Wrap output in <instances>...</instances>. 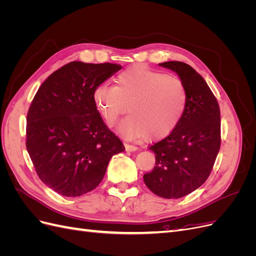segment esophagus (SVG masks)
I'll use <instances>...</instances> for the list:
<instances>
[{
  "mask_svg": "<svg viewBox=\"0 0 256 256\" xmlns=\"http://www.w3.org/2000/svg\"><path fill=\"white\" fill-rule=\"evenodd\" d=\"M125 148L126 150L128 152H136L138 150V147L136 145H131V144H128V143H125Z\"/></svg>",
  "mask_w": 256,
  "mask_h": 256,
  "instance_id": "obj_1",
  "label": "esophagus"
}]
</instances>
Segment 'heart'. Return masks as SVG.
<instances>
[{
	"label": "heart",
	"instance_id": "1",
	"mask_svg": "<svg viewBox=\"0 0 256 256\" xmlns=\"http://www.w3.org/2000/svg\"><path fill=\"white\" fill-rule=\"evenodd\" d=\"M115 82L97 85L94 102L109 126L118 122L128 106L129 115L118 127L124 138L158 140L173 132L180 122L188 94L176 76L134 65L120 72Z\"/></svg>",
	"mask_w": 256,
	"mask_h": 256
}]
</instances>
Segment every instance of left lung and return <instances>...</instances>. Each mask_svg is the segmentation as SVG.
<instances>
[{
	"instance_id": "left-lung-1",
	"label": "left lung",
	"mask_w": 256,
	"mask_h": 256,
	"mask_svg": "<svg viewBox=\"0 0 256 256\" xmlns=\"http://www.w3.org/2000/svg\"><path fill=\"white\" fill-rule=\"evenodd\" d=\"M159 65L180 76L188 102L173 132L150 146L156 166L143 180L154 194L180 198L200 187L212 173L221 145L220 108L203 76L190 65L177 60Z\"/></svg>"
}]
</instances>
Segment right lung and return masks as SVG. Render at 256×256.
<instances>
[{
	"mask_svg": "<svg viewBox=\"0 0 256 256\" xmlns=\"http://www.w3.org/2000/svg\"><path fill=\"white\" fill-rule=\"evenodd\" d=\"M120 68L70 62L46 79L30 106L26 150L40 180L62 196L94 190L112 156L125 150L94 102L97 85Z\"/></svg>",
	"mask_w": 256,
	"mask_h": 256,
	"instance_id": "1",
	"label": "right lung"
}]
</instances>
